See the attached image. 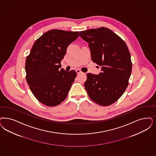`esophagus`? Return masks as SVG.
I'll return each mask as SVG.
<instances>
[{"mask_svg": "<svg viewBox=\"0 0 156 156\" xmlns=\"http://www.w3.org/2000/svg\"><path fill=\"white\" fill-rule=\"evenodd\" d=\"M76 73L78 74H80V73H82V71L81 70H80V69H77V70H76Z\"/></svg>", "mask_w": 156, "mask_h": 156, "instance_id": "obj_1", "label": "esophagus"}]
</instances>
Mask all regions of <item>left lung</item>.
I'll return each instance as SVG.
<instances>
[{"label":"left lung","mask_w":156,"mask_h":156,"mask_svg":"<svg viewBox=\"0 0 156 156\" xmlns=\"http://www.w3.org/2000/svg\"><path fill=\"white\" fill-rule=\"evenodd\" d=\"M89 43L91 60L101 66L99 75L87 73L84 86L93 101L109 106L122 96L129 85L132 62L126 43L107 27L91 29L80 32Z\"/></svg>","instance_id":"1"}]
</instances>
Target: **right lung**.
<instances>
[{"instance_id": "obj_1", "label": "right lung", "mask_w": 156, "mask_h": 156, "mask_svg": "<svg viewBox=\"0 0 156 156\" xmlns=\"http://www.w3.org/2000/svg\"><path fill=\"white\" fill-rule=\"evenodd\" d=\"M80 32L58 29L44 33L34 43L25 62L26 80L38 101L48 107L63 102L74 82L76 73L61 67L67 47L79 37Z\"/></svg>"}]
</instances>
